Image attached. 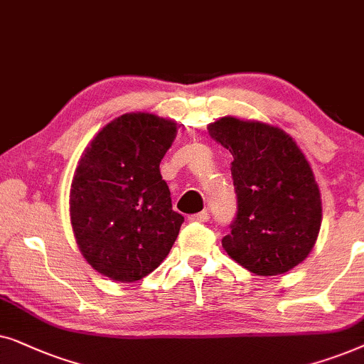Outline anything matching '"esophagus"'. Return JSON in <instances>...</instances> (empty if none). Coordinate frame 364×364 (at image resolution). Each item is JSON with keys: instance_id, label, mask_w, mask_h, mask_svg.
I'll return each instance as SVG.
<instances>
[{"instance_id": "1", "label": "esophagus", "mask_w": 364, "mask_h": 364, "mask_svg": "<svg viewBox=\"0 0 364 364\" xmlns=\"http://www.w3.org/2000/svg\"><path fill=\"white\" fill-rule=\"evenodd\" d=\"M191 221H198V223H206L208 220H210V213H208L206 210L201 211V213H196V215H191L190 216Z\"/></svg>"}]
</instances>
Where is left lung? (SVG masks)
Segmentation results:
<instances>
[{
    "instance_id": "8db88e82",
    "label": "left lung",
    "mask_w": 364,
    "mask_h": 364,
    "mask_svg": "<svg viewBox=\"0 0 364 364\" xmlns=\"http://www.w3.org/2000/svg\"><path fill=\"white\" fill-rule=\"evenodd\" d=\"M232 154L238 211L223 248L259 276L283 274L306 259L321 226L313 169L293 138L276 126L226 116L208 124Z\"/></svg>"
}]
</instances>
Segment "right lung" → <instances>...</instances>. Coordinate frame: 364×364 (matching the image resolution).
Segmentation results:
<instances>
[{
	"label": "right lung",
	"mask_w": 364,
	"mask_h": 364,
	"mask_svg": "<svg viewBox=\"0 0 364 364\" xmlns=\"http://www.w3.org/2000/svg\"><path fill=\"white\" fill-rule=\"evenodd\" d=\"M176 123L128 113L105 126L73 176L70 215L85 259L109 279L133 283L161 264L181 228L159 163Z\"/></svg>",
	"instance_id": "add662e5"
}]
</instances>
